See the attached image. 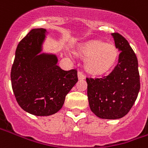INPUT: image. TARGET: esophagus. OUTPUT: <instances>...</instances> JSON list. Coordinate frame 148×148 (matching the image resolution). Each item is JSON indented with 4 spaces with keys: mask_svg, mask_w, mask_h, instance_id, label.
Segmentation results:
<instances>
[{
    "mask_svg": "<svg viewBox=\"0 0 148 148\" xmlns=\"http://www.w3.org/2000/svg\"><path fill=\"white\" fill-rule=\"evenodd\" d=\"M77 76H78V79H80V80H83V79L85 78V75L82 71H78Z\"/></svg>",
    "mask_w": 148,
    "mask_h": 148,
    "instance_id": "obj_1",
    "label": "esophagus"
}]
</instances>
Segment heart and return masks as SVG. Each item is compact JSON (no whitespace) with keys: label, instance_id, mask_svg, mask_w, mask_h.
<instances>
[{"label":"heart","instance_id":"obj_1","mask_svg":"<svg viewBox=\"0 0 148 148\" xmlns=\"http://www.w3.org/2000/svg\"><path fill=\"white\" fill-rule=\"evenodd\" d=\"M79 53L84 56L85 67L89 72L101 74L108 71L116 62L119 51L115 45L93 40L80 47Z\"/></svg>","mask_w":148,"mask_h":148}]
</instances>
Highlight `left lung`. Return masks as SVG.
Masks as SVG:
<instances>
[{
	"mask_svg": "<svg viewBox=\"0 0 148 148\" xmlns=\"http://www.w3.org/2000/svg\"><path fill=\"white\" fill-rule=\"evenodd\" d=\"M120 51L113 71L101 77H87L90 109L99 118L116 119L129 112L137 98L140 84L138 61L129 42L120 34L112 33Z\"/></svg>",
	"mask_w": 148,
	"mask_h": 148,
	"instance_id": "8db88e82",
	"label": "left lung"
}]
</instances>
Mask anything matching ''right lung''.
I'll return each mask as SVG.
<instances>
[{
  "mask_svg": "<svg viewBox=\"0 0 148 148\" xmlns=\"http://www.w3.org/2000/svg\"><path fill=\"white\" fill-rule=\"evenodd\" d=\"M45 29H33L17 47L11 67V86L21 109L44 116L61 109L65 97L76 84L77 70L64 71L54 54L41 53Z\"/></svg>",
  "mask_w": 148,
  "mask_h": 148,
  "instance_id": "obj_1",
  "label": "right lung"
}]
</instances>
